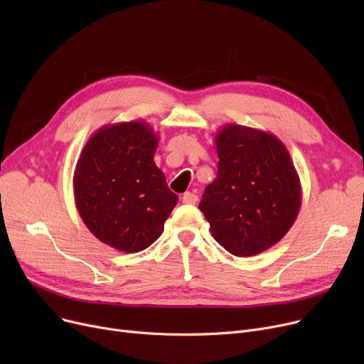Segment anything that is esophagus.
Masks as SVG:
<instances>
[{
    "label": "esophagus",
    "mask_w": 364,
    "mask_h": 364,
    "mask_svg": "<svg viewBox=\"0 0 364 364\" xmlns=\"http://www.w3.org/2000/svg\"><path fill=\"white\" fill-rule=\"evenodd\" d=\"M181 199H183V203H188V205H195L199 200L198 195L195 192H186Z\"/></svg>",
    "instance_id": "obj_1"
}]
</instances>
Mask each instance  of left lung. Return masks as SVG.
I'll use <instances>...</instances> for the list:
<instances>
[{"instance_id": "left-lung-1", "label": "left lung", "mask_w": 364, "mask_h": 364, "mask_svg": "<svg viewBox=\"0 0 364 364\" xmlns=\"http://www.w3.org/2000/svg\"><path fill=\"white\" fill-rule=\"evenodd\" d=\"M217 178L199 203L209 230L236 257L258 255L294 225L301 181L286 146L270 132L225 124L215 134Z\"/></svg>"}]
</instances>
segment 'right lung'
<instances>
[{
    "instance_id": "obj_1",
    "label": "right lung",
    "mask_w": 364,
    "mask_h": 364,
    "mask_svg": "<svg viewBox=\"0 0 364 364\" xmlns=\"http://www.w3.org/2000/svg\"><path fill=\"white\" fill-rule=\"evenodd\" d=\"M158 143L144 121L105 125L90 137L76 162V209L88 230L113 250H146L162 235L178 202L153 161Z\"/></svg>"
}]
</instances>
